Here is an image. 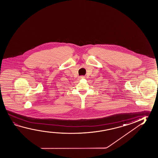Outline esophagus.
Segmentation results:
<instances>
[{
  "mask_svg": "<svg viewBox=\"0 0 158 158\" xmlns=\"http://www.w3.org/2000/svg\"><path fill=\"white\" fill-rule=\"evenodd\" d=\"M79 78H80V79H84V78H85V77H84V76H80Z\"/></svg>",
  "mask_w": 158,
  "mask_h": 158,
  "instance_id": "esophagus-1",
  "label": "esophagus"
}]
</instances>
